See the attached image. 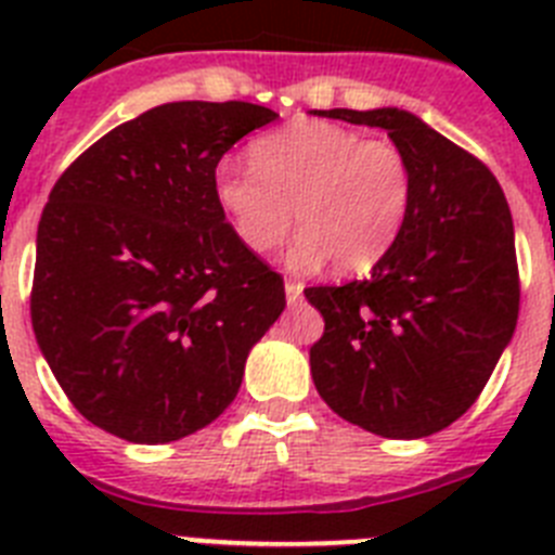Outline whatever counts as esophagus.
<instances>
[{
  "label": "esophagus",
  "instance_id": "obj_1",
  "mask_svg": "<svg viewBox=\"0 0 555 555\" xmlns=\"http://www.w3.org/2000/svg\"><path fill=\"white\" fill-rule=\"evenodd\" d=\"M283 288H286V302H288V306H297V302L302 300V283L286 281V283H283Z\"/></svg>",
  "mask_w": 555,
  "mask_h": 555
}]
</instances>
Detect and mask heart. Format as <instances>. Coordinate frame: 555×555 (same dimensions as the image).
Instances as JSON below:
<instances>
[{"instance_id": "heart-1", "label": "heart", "mask_w": 555, "mask_h": 555, "mask_svg": "<svg viewBox=\"0 0 555 555\" xmlns=\"http://www.w3.org/2000/svg\"><path fill=\"white\" fill-rule=\"evenodd\" d=\"M249 160L253 169L222 158L210 180L219 210L249 253L278 247L297 219L294 269L331 258L336 272L361 274L384 261L409 222L414 169L386 139L300 119L261 135Z\"/></svg>"}]
</instances>
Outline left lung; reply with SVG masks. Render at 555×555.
Here are the masks:
<instances>
[{
	"label": "left lung",
	"mask_w": 555,
	"mask_h": 555,
	"mask_svg": "<svg viewBox=\"0 0 555 555\" xmlns=\"http://www.w3.org/2000/svg\"><path fill=\"white\" fill-rule=\"evenodd\" d=\"M320 116L389 132L414 169V203L366 281L306 288L325 320L311 347L313 386L358 428L423 439L478 400L514 336L512 210L492 171L414 113L333 107Z\"/></svg>",
	"instance_id": "obj_1"
}]
</instances>
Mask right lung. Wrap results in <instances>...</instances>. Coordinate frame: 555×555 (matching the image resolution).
<instances>
[{
    "instance_id": "right-lung-1",
    "label": "right lung",
    "mask_w": 555,
    "mask_h": 555,
    "mask_svg": "<svg viewBox=\"0 0 555 555\" xmlns=\"http://www.w3.org/2000/svg\"><path fill=\"white\" fill-rule=\"evenodd\" d=\"M274 119L253 102L158 105L88 146L49 194L33 331L96 428L178 442L238 395L286 292L235 238L210 180L235 141Z\"/></svg>"
}]
</instances>
